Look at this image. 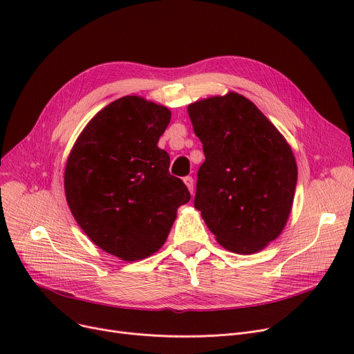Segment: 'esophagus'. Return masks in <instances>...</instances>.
I'll return each instance as SVG.
<instances>
[{"label": "esophagus", "instance_id": "obj_1", "mask_svg": "<svg viewBox=\"0 0 354 354\" xmlns=\"http://www.w3.org/2000/svg\"><path fill=\"white\" fill-rule=\"evenodd\" d=\"M183 182H185V185H187V188L189 189V192L194 194V179H192V176L183 178Z\"/></svg>", "mask_w": 354, "mask_h": 354}]
</instances>
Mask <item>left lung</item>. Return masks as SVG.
Returning <instances> with one entry per match:
<instances>
[{
	"mask_svg": "<svg viewBox=\"0 0 354 354\" xmlns=\"http://www.w3.org/2000/svg\"><path fill=\"white\" fill-rule=\"evenodd\" d=\"M203 145L195 208L218 243L255 254L287 224L297 185L291 146L251 100L235 91L188 106Z\"/></svg>",
	"mask_w": 354,
	"mask_h": 354,
	"instance_id": "obj_1",
	"label": "left lung"
}]
</instances>
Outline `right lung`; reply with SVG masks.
<instances>
[{"instance_id": "add662e5", "label": "right lung", "mask_w": 354, "mask_h": 354, "mask_svg": "<svg viewBox=\"0 0 354 354\" xmlns=\"http://www.w3.org/2000/svg\"><path fill=\"white\" fill-rule=\"evenodd\" d=\"M171 110L140 96L103 107L74 143L64 169L68 208L104 252L139 261L162 248L189 202L185 183L169 174V155L158 147Z\"/></svg>"}]
</instances>
